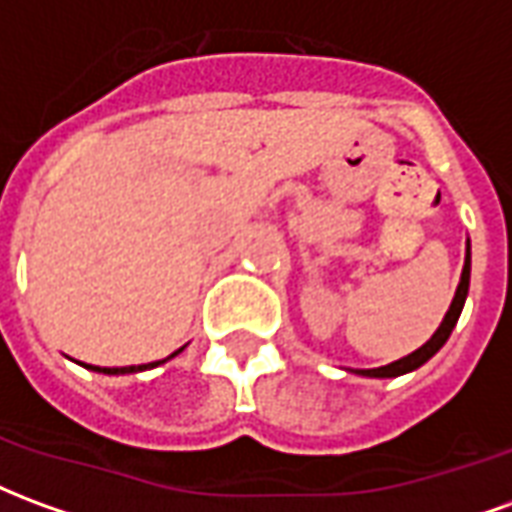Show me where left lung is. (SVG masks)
<instances>
[{
	"label": "left lung",
	"instance_id": "8db88e82",
	"mask_svg": "<svg viewBox=\"0 0 512 512\" xmlns=\"http://www.w3.org/2000/svg\"><path fill=\"white\" fill-rule=\"evenodd\" d=\"M469 274H472V246L466 241V257H463V271H461V282H458V290H455V296H452V304L447 315H444V321L439 323V329L433 332L428 343L417 348L414 354L403 356V359H397V362H389L384 367H373V370H354L359 376H367V378H397V376H406L411 370H417L428 362L430 356L439 354V348L447 340H450L452 329H455V323L461 318V310L463 304H466V293H469Z\"/></svg>",
	"mask_w": 512,
	"mask_h": 512
}]
</instances>
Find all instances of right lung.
I'll return each instance as SVG.
<instances>
[{"label": "right lung", "instance_id": "obj_1", "mask_svg": "<svg viewBox=\"0 0 512 512\" xmlns=\"http://www.w3.org/2000/svg\"><path fill=\"white\" fill-rule=\"evenodd\" d=\"M186 348V345H183ZM183 348H178L175 354H169L167 359H172V356H178ZM167 359H161V362H150V365H131V367H93V365H87L90 370H95V373H106V376H126V373H142V370H150V367H158V365H164Z\"/></svg>", "mask_w": 512, "mask_h": 512}]
</instances>
